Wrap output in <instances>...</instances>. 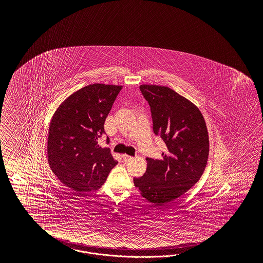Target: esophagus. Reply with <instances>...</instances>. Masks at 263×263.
Returning a JSON list of instances; mask_svg holds the SVG:
<instances>
[{
	"label": "esophagus",
	"instance_id": "obj_1",
	"mask_svg": "<svg viewBox=\"0 0 263 263\" xmlns=\"http://www.w3.org/2000/svg\"><path fill=\"white\" fill-rule=\"evenodd\" d=\"M122 159L124 160V162H129V161H131V160L133 159V157H131V156H129V155H126V154H123V155H122Z\"/></svg>",
	"mask_w": 263,
	"mask_h": 263
}]
</instances>
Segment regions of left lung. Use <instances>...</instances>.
<instances>
[{"label": "left lung", "instance_id": "obj_1", "mask_svg": "<svg viewBox=\"0 0 263 263\" xmlns=\"http://www.w3.org/2000/svg\"><path fill=\"white\" fill-rule=\"evenodd\" d=\"M140 89L151 107L153 132L167 152L162 159L146 158V172L134 184L143 198L161 206L199 181L208 159V132L199 108L174 89L156 85H141Z\"/></svg>", "mask_w": 263, "mask_h": 263}]
</instances>
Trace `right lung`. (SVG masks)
I'll return each mask as SVG.
<instances>
[{
	"label": "right lung",
	"instance_id": "add662e5",
	"mask_svg": "<svg viewBox=\"0 0 263 263\" xmlns=\"http://www.w3.org/2000/svg\"><path fill=\"white\" fill-rule=\"evenodd\" d=\"M122 86L92 84L67 97L49 126L48 163L67 187L79 194L99 189L118 164L98 139ZM107 137V143H109Z\"/></svg>",
	"mask_w": 263,
	"mask_h": 263
}]
</instances>
